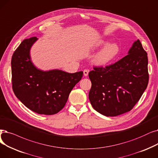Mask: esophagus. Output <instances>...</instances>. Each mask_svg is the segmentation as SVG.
I'll list each match as a JSON object with an SVG mask.
<instances>
[{
    "label": "esophagus",
    "instance_id": "esophagus-1",
    "mask_svg": "<svg viewBox=\"0 0 158 158\" xmlns=\"http://www.w3.org/2000/svg\"><path fill=\"white\" fill-rule=\"evenodd\" d=\"M88 72H89V70H86V69H85L84 71H83V74H84V75L85 77H86L87 75H88Z\"/></svg>",
    "mask_w": 158,
    "mask_h": 158
}]
</instances>
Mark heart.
I'll return each instance as SVG.
<instances>
[{
  "mask_svg": "<svg viewBox=\"0 0 158 158\" xmlns=\"http://www.w3.org/2000/svg\"><path fill=\"white\" fill-rule=\"evenodd\" d=\"M99 46H105L95 56L94 63L99 66H105L112 61L119 52V46L115 43L108 44L106 40H101L98 44Z\"/></svg>",
  "mask_w": 158,
  "mask_h": 158,
  "instance_id": "obj_1",
  "label": "heart"
}]
</instances>
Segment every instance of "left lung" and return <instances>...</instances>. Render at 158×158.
<instances>
[{
  "label": "left lung",
  "instance_id": "8db88e82",
  "mask_svg": "<svg viewBox=\"0 0 158 158\" xmlns=\"http://www.w3.org/2000/svg\"><path fill=\"white\" fill-rule=\"evenodd\" d=\"M94 69L88 73L89 99L96 111L108 117L131 110L148 85L147 53L139 39L118 62Z\"/></svg>",
  "mask_w": 158,
  "mask_h": 158
}]
</instances>
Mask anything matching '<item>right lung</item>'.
Returning <instances> with one entry per match:
<instances>
[{
    "label": "right lung",
    "instance_id": "add662e5",
    "mask_svg": "<svg viewBox=\"0 0 158 158\" xmlns=\"http://www.w3.org/2000/svg\"><path fill=\"white\" fill-rule=\"evenodd\" d=\"M38 39H24L11 58L12 88L16 97L34 112L44 115L58 113L65 106L83 72L73 73L60 70H40L34 66L30 49Z\"/></svg>",
    "mask_w": 158,
    "mask_h": 158
}]
</instances>
